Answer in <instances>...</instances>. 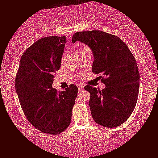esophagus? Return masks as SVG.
<instances>
[{
    "instance_id": "34e87169",
    "label": "esophagus",
    "mask_w": 158,
    "mask_h": 158,
    "mask_svg": "<svg viewBox=\"0 0 158 158\" xmlns=\"http://www.w3.org/2000/svg\"><path fill=\"white\" fill-rule=\"evenodd\" d=\"M77 89H78L79 90H83L84 88H83V85H77Z\"/></svg>"
}]
</instances>
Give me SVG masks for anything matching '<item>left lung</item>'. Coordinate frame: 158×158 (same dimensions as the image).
I'll return each instance as SVG.
<instances>
[{"instance_id":"obj_1","label":"left lung","mask_w":158,"mask_h":158,"mask_svg":"<svg viewBox=\"0 0 158 158\" xmlns=\"http://www.w3.org/2000/svg\"><path fill=\"white\" fill-rule=\"evenodd\" d=\"M88 45L94 54L92 72L106 85L102 91L91 85L89 105L97 124L111 128L127 120L138 100L140 75L128 47L118 36L101 31L77 32L72 38Z\"/></svg>"}]
</instances>
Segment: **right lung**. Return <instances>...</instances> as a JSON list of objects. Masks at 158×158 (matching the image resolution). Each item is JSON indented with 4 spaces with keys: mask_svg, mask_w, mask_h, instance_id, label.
Segmentation results:
<instances>
[{
    "mask_svg": "<svg viewBox=\"0 0 158 158\" xmlns=\"http://www.w3.org/2000/svg\"><path fill=\"white\" fill-rule=\"evenodd\" d=\"M66 36L40 39L23 52L15 78V88L25 116L44 133H61L71 122L77 87L71 85L58 92L52 86L61 67Z\"/></svg>",
    "mask_w": 158,
    "mask_h": 158,
    "instance_id": "1",
    "label": "right lung"
}]
</instances>
